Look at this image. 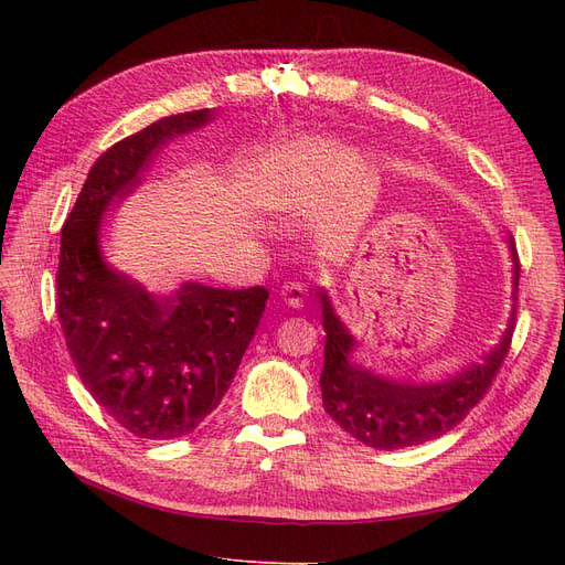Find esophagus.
Listing matches in <instances>:
<instances>
[{
    "instance_id": "esophagus-1",
    "label": "esophagus",
    "mask_w": 565,
    "mask_h": 565,
    "mask_svg": "<svg viewBox=\"0 0 565 565\" xmlns=\"http://www.w3.org/2000/svg\"><path fill=\"white\" fill-rule=\"evenodd\" d=\"M280 299L292 306V309H301L306 301V287L301 282H285L280 289Z\"/></svg>"
}]
</instances>
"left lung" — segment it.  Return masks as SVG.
I'll use <instances>...</instances> for the list:
<instances>
[{
	"label": "left lung",
	"instance_id": "obj_1",
	"mask_svg": "<svg viewBox=\"0 0 565 565\" xmlns=\"http://www.w3.org/2000/svg\"><path fill=\"white\" fill-rule=\"evenodd\" d=\"M514 262V311L483 363L461 370L438 384L391 382L361 365L351 363L353 337L334 316L328 295L318 292L324 328V365L320 374L322 405L341 429L377 450L413 448L440 438L469 415L488 393L511 349L516 328V299L521 262L514 237L509 241Z\"/></svg>",
	"mask_w": 565,
	"mask_h": 565
}]
</instances>
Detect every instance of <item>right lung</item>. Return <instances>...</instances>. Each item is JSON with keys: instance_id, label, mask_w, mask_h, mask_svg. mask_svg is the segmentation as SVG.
<instances>
[{"instance_id": "add662e5", "label": "right lung", "mask_w": 565, "mask_h": 565, "mask_svg": "<svg viewBox=\"0 0 565 565\" xmlns=\"http://www.w3.org/2000/svg\"><path fill=\"white\" fill-rule=\"evenodd\" d=\"M212 117L210 108L158 119L110 146L89 169L61 231L56 313L82 384L129 434L181 438L228 391L259 328L264 287L183 282L152 297L100 254L104 214L139 181L158 148Z\"/></svg>"}]
</instances>
